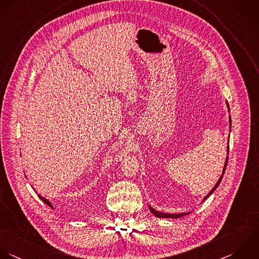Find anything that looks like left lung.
Segmentation results:
<instances>
[{
    "mask_svg": "<svg viewBox=\"0 0 259 259\" xmlns=\"http://www.w3.org/2000/svg\"><path fill=\"white\" fill-rule=\"evenodd\" d=\"M226 104H227V107H228V111L230 112V109H229V105H228V103L226 102ZM229 124H230V128H231V117L229 116ZM228 148H227V152L229 153V145L227 146ZM227 162H228V156L226 157V161H225V164H224V168H223V171H222V176L220 177V179H219V181L216 183V185L214 186V188L210 191V193L204 198V200H203V202L204 201H206L214 192H215V190L219 187V185H220V183H221V181H222V179H223V176H224V174H225V170H226V166H227ZM149 208V210H150V212L154 215V216H156L157 218H172V219H178V218H181V217H184V216H186V215H189L190 214V212H188V213H179V214H167V213H161V212H158V211H156L155 209H153V208H151L150 206L148 207Z\"/></svg>",
    "mask_w": 259,
    "mask_h": 259,
    "instance_id": "obj_1",
    "label": "left lung"
}]
</instances>
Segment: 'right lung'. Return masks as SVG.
<instances>
[{"label":"right lung","mask_w":259,"mask_h":259,"mask_svg":"<svg viewBox=\"0 0 259 259\" xmlns=\"http://www.w3.org/2000/svg\"><path fill=\"white\" fill-rule=\"evenodd\" d=\"M38 197H39V198H40V199H41V200H42V201H43V202H44V203H45L47 206H49L50 208H52V209H53V206L51 205V203H50V202H49L47 199L43 198V197H42V196H40V195H38Z\"/></svg>","instance_id":"1"}]
</instances>
